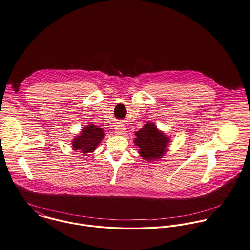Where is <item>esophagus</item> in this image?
Segmentation results:
<instances>
[{"instance_id": "obj_1", "label": "esophagus", "mask_w": 250, "mask_h": 250, "mask_svg": "<svg viewBox=\"0 0 250 250\" xmlns=\"http://www.w3.org/2000/svg\"><path fill=\"white\" fill-rule=\"evenodd\" d=\"M115 130H116V133L118 135H122L125 132V125L124 124H118L117 125H115Z\"/></svg>"}]
</instances>
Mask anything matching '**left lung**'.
<instances>
[{
  "label": "left lung",
  "instance_id": "left-lung-1",
  "mask_svg": "<svg viewBox=\"0 0 250 250\" xmlns=\"http://www.w3.org/2000/svg\"><path fill=\"white\" fill-rule=\"evenodd\" d=\"M135 145L138 146L139 153L144 159H158L165 153L168 138L157 130L152 123H147L135 133Z\"/></svg>",
  "mask_w": 250,
  "mask_h": 250
}]
</instances>
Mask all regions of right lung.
Wrapping results in <instances>:
<instances>
[{
	"label": "right lung",
	"instance_id": "add662e5",
	"mask_svg": "<svg viewBox=\"0 0 250 250\" xmlns=\"http://www.w3.org/2000/svg\"><path fill=\"white\" fill-rule=\"evenodd\" d=\"M104 136V130L94 125H87L81 133L73 141V147L75 150H81L83 153L93 152L97 146L101 143Z\"/></svg>",
	"mask_w": 250,
	"mask_h": 250
}]
</instances>
